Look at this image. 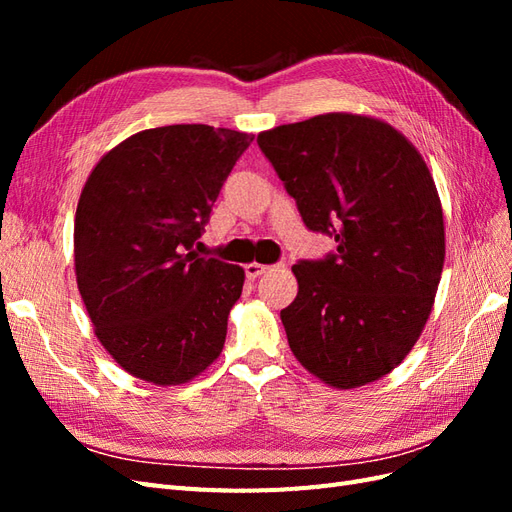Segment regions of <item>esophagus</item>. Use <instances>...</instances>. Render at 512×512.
<instances>
[{
	"mask_svg": "<svg viewBox=\"0 0 512 512\" xmlns=\"http://www.w3.org/2000/svg\"><path fill=\"white\" fill-rule=\"evenodd\" d=\"M269 265H260V262H247L245 265V275L250 277V280H256L258 275H262L265 271H269Z\"/></svg>",
	"mask_w": 512,
	"mask_h": 512,
	"instance_id": "34e87169",
	"label": "esophagus"
}]
</instances>
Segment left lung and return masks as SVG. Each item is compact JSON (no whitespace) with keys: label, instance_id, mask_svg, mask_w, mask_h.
<instances>
[{"label":"left lung","instance_id":"1","mask_svg":"<svg viewBox=\"0 0 512 512\" xmlns=\"http://www.w3.org/2000/svg\"><path fill=\"white\" fill-rule=\"evenodd\" d=\"M309 230L337 252L292 267L282 324L297 361L333 389L380 380L421 337L444 267V215L418 149L391 123L327 113L258 134Z\"/></svg>","mask_w":512,"mask_h":512}]
</instances>
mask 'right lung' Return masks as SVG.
<instances>
[{
	"label": "right lung",
	"mask_w": 512,
	"mask_h": 512,
	"mask_svg": "<svg viewBox=\"0 0 512 512\" xmlns=\"http://www.w3.org/2000/svg\"><path fill=\"white\" fill-rule=\"evenodd\" d=\"M252 134L203 123L136 132L87 177L74 273L94 333L138 380L177 386L218 359L245 271L192 250Z\"/></svg>",
	"instance_id": "right-lung-1"
}]
</instances>
